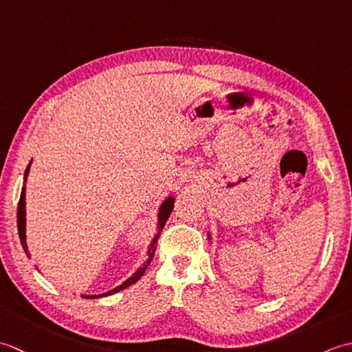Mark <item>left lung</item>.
<instances>
[{
	"label": "left lung",
	"instance_id": "left-lung-1",
	"mask_svg": "<svg viewBox=\"0 0 352 352\" xmlns=\"http://www.w3.org/2000/svg\"><path fill=\"white\" fill-rule=\"evenodd\" d=\"M208 239H210V234H208Z\"/></svg>",
	"mask_w": 352,
	"mask_h": 352
}]
</instances>
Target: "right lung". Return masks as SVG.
<instances>
[{"label":"right lung","mask_w":352,"mask_h":352,"mask_svg":"<svg viewBox=\"0 0 352 352\" xmlns=\"http://www.w3.org/2000/svg\"><path fill=\"white\" fill-rule=\"evenodd\" d=\"M30 164H32V162L28 163V166H27V169H25V175H24V183L27 182V175H28V172H30ZM174 201H175V198L174 197H168L166 199L163 201L162 203V206H160V208H159V216H157V234L153 237V241H151V243H149V248H148V258H146V261L144 265H142L136 272H134L129 280H125L121 286H118V287H115L113 290H109V292H106V294H101V295H83V298H102V296H109V295H113V294H116V292H119V290H124V289H126L129 286H131L133 283H136L142 275L145 274V271H146V267L149 266V263H151V260H153V257H154V251H155V243H157V239L160 237V231L163 230V227H164V223H166V221H168V218L170 216V212H172V208H174ZM25 186L24 188H22V190H21V198H19V203H18V233H19V239H21V245H22V248H24V251H25V254H27V257H30V252H28V246H27V236H25Z\"/></svg>","instance_id":"obj_1"}]
</instances>
